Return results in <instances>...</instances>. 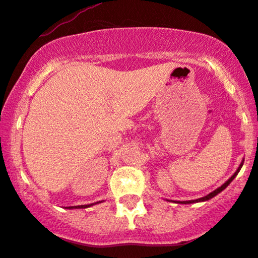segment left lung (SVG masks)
I'll return each mask as SVG.
<instances>
[{"label": "left lung", "mask_w": 258, "mask_h": 258, "mask_svg": "<svg viewBox=\"0 0 258 258\" xmlns=\"http://www.w3.org/2000/svg\"><path fill=\"white\" fill-rule=\"evenodd\" d=\"M242 165H244V159H242V161L241 163H240V165H239V168H237V170L234 172V175L233 176L230 177V179H229L228 181H225L224 183H223L222 186H220V187H218L217 189H214L213 192H211V194H208L207 196H205V197H201V198H197V200H191V201H174L175 203H181V205H188V203H197V202H205V201H208V200H211V198H213L214 196H217L218 194H220V192L223 191V189H225L226 187H228L229 186V183L231 182V181H233L235 177H236V175L239 174V171L241 170V168H242ZM169 201V200H168Z\"/></svg>", "instance_id": "left-lung-1"}]
</instances>
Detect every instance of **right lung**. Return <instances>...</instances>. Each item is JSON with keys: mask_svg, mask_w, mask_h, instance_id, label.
Returning <instances> with one entry per match:
<instances>
[{"mask_svg": "<svg viewBox=\"0 0 258 258\" xmlns=\"http://www.w3.org/2000/svg\"><path fill=\"white\" fill-rule=\"evenodd\" d=\"M95 203H100V201L99 202H95ZM95 203H90V205H83V206H72V207H67L69 209H76V208H88L90 207V206L95 205Z\"/></svg>", "mask_w": 258, "mask_h": 258, "instance_id": "add662e5", "label": "right lung"}]
</instances>
